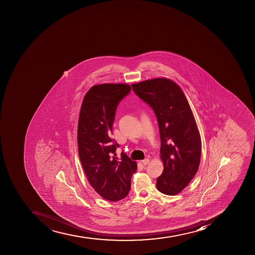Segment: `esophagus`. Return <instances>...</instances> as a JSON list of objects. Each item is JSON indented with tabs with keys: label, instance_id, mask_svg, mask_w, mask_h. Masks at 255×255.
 <instances>
[{
	"label": "esophagus",
	"instance_id": "esophagus-1",
	"mask_svg": "<svg viewBox=\"0 0 255 255\" xmlns=\"http://www.w3.org/2000/svg\"><path fill=\"white\" fill-rule=\"evenodd\" d=\"M149 161H150V160H149L148 158H145L144 160H142L141 162H142L143 165H146L148 164Z\"/></svg>",
	"mask_w": 255,
	"mask_h": 255
}]
</instances>
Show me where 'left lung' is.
I'll return each mask as SVG.
<instances>
[{
	"mask_svg": "<svg viewBox=\"0 0 255 255\" xmlns=\"http://www.w3.org/2000/svg\"><path fill=\"white\" fill-rule=\"evenodd\" d=\"M133 92L153 109L160 136L164 170L158 191L173 196L192 181L201 161V140L183 90L171 80L156 78L133 84Z\"/></svg>",
	"mask_w": 255,
	"mask_h": 255,
	"instance_id": "left-lung-1",
	"label": "left lung"
}]
</instances>
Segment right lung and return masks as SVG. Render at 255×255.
Returning <instances> with one entry per match:
<instances>
[{
    "label": "right lung",
    "instance_id": "obj_1",
    "mask_svg": "<svg viewBox=\"0 0 255 255\" xmlns=\"http://www.w3.org/2000/svg\"><path fill=\"white\" fill-rule=\"evenodd\" d=\"M126 84L94 86L84 97L80 112L77 142L80 160L89 183L103 198L118 201L130 189L131 177L137 164L111 138L116 111L122 99L130 92Z\"/></svg>",
    "mask_w": 255,
    "mask_h": 255
}]
</instances>
